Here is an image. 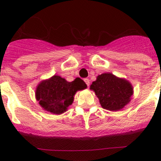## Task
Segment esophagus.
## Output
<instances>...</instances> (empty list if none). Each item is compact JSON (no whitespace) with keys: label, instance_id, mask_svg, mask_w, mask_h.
I'll list each match as a JSON object with an SVG mask.
<instances>
[{"label":"esophagus","instance_id":"34e87169","mask_svg":"<svg viewBox=\"0 0 161 161\" xmlns=\"http://www.w3.org/2000/svg\"><path fill=\"white\" fill-rule=\"evenodd\" d=\"M84 81H85V82L86 83V85L89 86H90V80H89V79H84Z\"/></svg>","mask_w":161,"mask_h":161}]
</instances>
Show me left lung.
Returning a JSON list of instances; mask_svg holds the SVG:
<instances>
[{
  "mask_svg": "<svg viewBox=\"0 0 161 161\" xmlns=\"http://www.w3.org/2000/svg\"><path fill=\"white\" fill-rule=\"evenodd\" d=\"M90 90L95 92L103 109L118 111L131 101L133 86L129 81L111 72L103 73L92 82Z\"/></svg>",
  "mask_w": 161,
  "mask_h": 161,
  "instance_id": "8db88e82",
  "label": "left lung"
}]
</instances>
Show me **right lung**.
Listing matches in <instances>:
<instances>
[{
    "mask_svg": "<svg viewBox=\"0 0 161 161\" xmlns=\"http://www.w3.org/2000/svg\"><path fill=\"white\" fill-rule=\"evenodd\" d=\"M86 88V84L79 78L68 82L64 78L54 75L38 84L35 92L36 99L44 111L61 114L67 111L73 103L76 92Z\"/></svg>",
    "mask_w": 161,
    "mask_h": 161,
    "instance_id": "obj_1",
    "label": "right lung"
}]
</instances>
